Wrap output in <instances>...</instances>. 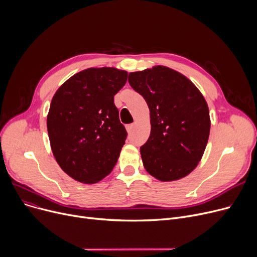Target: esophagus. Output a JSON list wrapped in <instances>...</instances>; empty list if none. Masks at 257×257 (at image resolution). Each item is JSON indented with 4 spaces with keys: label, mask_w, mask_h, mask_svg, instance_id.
<instances>
[{
    "label": "esophagus",
    "mask_w": 257,
    "mask_h": 257,
    "mask_svg": "<svg viewBox=\"0 0 257 257\" xmlns=\"http://www.w3.org/2000/svg\"><path fill=\"white\" fill-rule=\"evenodd\" d=\"M133 128H134V124H130V125H127V126H126V129H127V132H128V133H131L132 130H133Z\"/></svg>",
    "instance_id": "esophagus-1"
}]
</instances>
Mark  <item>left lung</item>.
<instances>
[{"label": "left lung", "mask_w": 257, "mask_h": 257, "mask_svg": "<svg viewBox=\"0 0 257 257\" xmlns=\"http://www.w3.org/2000/svg\"><path fill=\"white\" fill-rule=\"evenodd\" d=\"M128 81L150 110L151 133L141 147L146 171L164 182L187 176L203 156L209 137L203 94L190 79L164 65L132 72Z\"/></svg>", "instance_id": "obj_1"}]
</instances>
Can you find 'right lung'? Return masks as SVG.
<instances>
[{"mask_svg": "<svg viewBox=\"0 0 257 257\" xmlns=\"http://www.w3.org/2000/svg\"><path fill=\"white\" fill-rule=\"evenodd\" d=\"M128 73L89 67L57 89L47 116L51 149L64 173L81 183L101 181L115 166L127 132L119 121L114 94Z\"/></svg>", "mask_w": 257, "mask_h": 257, "instance_id": "right-lung-1", "label": "right lung"}]
</instances>
